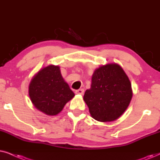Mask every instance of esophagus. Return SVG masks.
Returning <instances> with one entry per match:
<instances>
[{"mask_svg": "<svg viewBox=\"0 0 160 160\" xmlns=\"http://www.w3.org/2000/svg\"><path fill=\"white\" fill-rule=\"evenodd\" d=\"M84 93V90L83 89H78V90H76L75 91V93L77 94H80V95H82Z\"/></svg>", "mask_w": 160, "mask_h": 160, "instance_id": "34e87169", "label": "esophagus"}]
</instances>
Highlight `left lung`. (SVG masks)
<instances>
[{"mask_svg":"<svg viewBox=\"0 0 160 160\" xmlns=\"http://www.w3.org/2000/svg\"><path fill=\"white\" fill-rule=\"evenodd\" d=\"M132 97L131 82L122 68L117 63L102 66L94 71L91 88L83 99L95 120L110 122L118 118Z\"/></svg>","mask_w":160,"mask_h":160,"instance_id":"left-lung-1","label":"left lung"}]
</instances>
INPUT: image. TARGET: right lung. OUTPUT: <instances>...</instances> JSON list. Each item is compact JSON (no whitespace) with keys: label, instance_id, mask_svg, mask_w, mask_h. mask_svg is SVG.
I'll return each mask as SVG.
<instances>
[{"label":"right lung","instance_id":"right-lung-1","mask_svg":"<svg viewBox=\"0 0 160 160\" xmlns=\"http://www.w3.org/2000/svg\"><path fill=\"white\" fill-rule=\"evenodd\" d=\"M28 91L36 108L48 116L58 114L74 97L62 78L60 67L54 65L39 70L30 82Z\"/></svg>","mask_w":160,"mask_h":160}]
</instances>
